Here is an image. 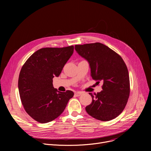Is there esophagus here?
<instances>
[{
    "instance_id": "34e87169",
    "label": "esophagus",
    "mask_w": 151,
    "mask_h": 151,
    "mask_svg": "<svg viewBox=\"0 0 151 151\" xmlns=\"http://www.w3.org/2000/svg\"><path fill=\"white\" fill-rule=\"evenodd\" d=\"M82 94V92H76L75 93V96H76V97H79V96H80Z\"/></svg>"
}]
</instances>
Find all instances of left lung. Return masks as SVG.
Here are the masks:
<instances>
[{
	"instance_id": "8db88e82",
	"label": "left lung",
	"mask_w": 151,
	"mask_h": 151,
	"mask_svg": "<svg viewBox=\"0 0 151 151\" xmlns=\"http://www.w3.org/2000/svg\"><path fill=\"white\" fill-rule=\"evenodd\" d=\"M75 49L89 63L93 80L103 82V91L89 93L92 101L86 107V112L101 121L113 119L122 112L130 94L129 71L124 61L100 43L77 45Z\"/></svg>"
}]
</instances>
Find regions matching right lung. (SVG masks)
Here are the masks:
<instances>
[{
    "label": "right lung",
    "instance_id": "right-lung-1",
    "mask_svg": "<svg viewBox=\"0 0 151 151\" xmlns=\"http://www.w3.org/2000/svg\"><path fill=\"white\" fill-rule=\"evenodd\" d=\"M73 51V46L41 48L22 67L18 79L21 100L27 113L36 121L54 120L73 97V92H59L52 84V78L59 76Z\"/></svg>",
    "mask_w": 151,
    "mask_h": 151
}]
</instances>
